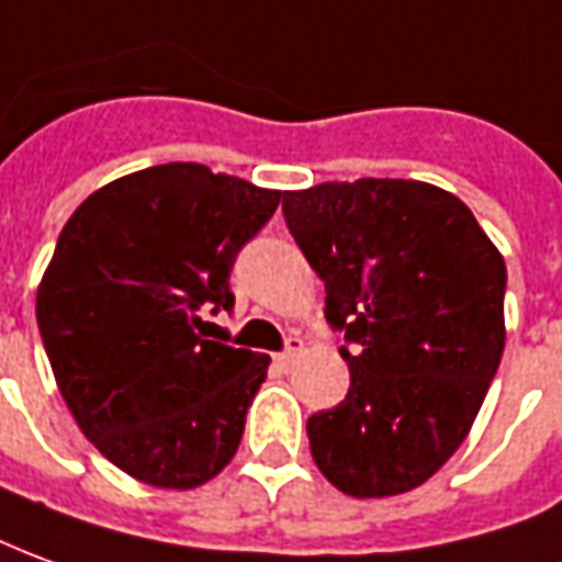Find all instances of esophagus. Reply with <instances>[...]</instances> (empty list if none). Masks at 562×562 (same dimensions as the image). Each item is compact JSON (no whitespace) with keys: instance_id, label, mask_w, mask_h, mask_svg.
Segmentation results:
<instances>
[{"instance_id":"obj_1","label":"esophagus","mask_w":562,"mask_h":562,"mask_svg":"<svg viewBox=\"0 0 562 562\" xmlns=\"http://www.w3.org/2000/svg\"><path fill=\"white\" fill-rule=\"evenodd\" d=\"M301 352H304V340H301L297 335L289 337V340H285V349H282L280 356H277V364H280V368H289V364H292L294 359L301 356Z\"/></svg>"}]
</instances>
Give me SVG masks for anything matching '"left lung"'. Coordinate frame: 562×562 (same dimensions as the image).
Listing matches in <instances>:
<instances>
[{
  "mask_svg": "<svg viewBox=\"0 0 562 562\" xmlns=\"http://www.w3.org/2000/svg\"><path fill=\"white\" fill-rule=\"evenodd\" d=\"M325 282V319L356 349L349 392L307 419L310 453L356 499L426 484L457 453L505 349V261L472 210L414 179L282 194Z\"/></svg>",
  "mask_w": 562,
  "mask_h": 562,
  "instance_id": "8db88e82",
  "label": "left lung"
}]
</instances>
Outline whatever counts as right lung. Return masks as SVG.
I'll list each match as a JSON object with an SVG mask.
<instances>
[{
	"mask_svg": "<svg viewBox=\"0 0 562 562\" xmlns=\"http://www.w3.org/2000/svg\"><path fill=\"white\" fill-rule=\"evenodd\" d=\"M282 191L203 164H160L93 191L63 225L35 294L50 371L78 429L160 490L213 481L240 447L268 356L206 340L234 258Z\"/></svg>",
	"mask_w": 562,
	"mask_h": 562,
	"instance_id": "right-lung-1",
	"label": "right lung"
}]
</instances>
